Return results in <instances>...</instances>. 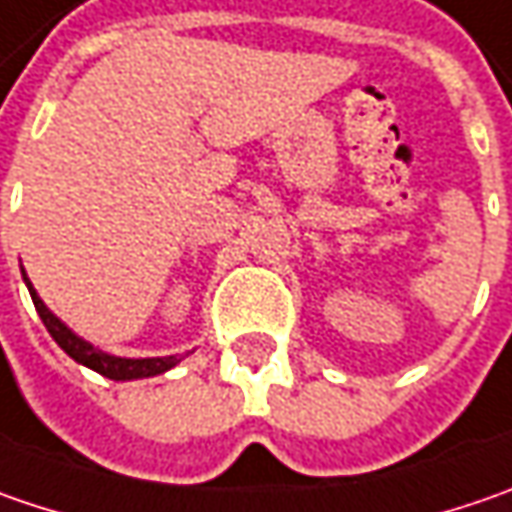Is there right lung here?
<instances>
[{"label":"right lung","mask_w":512,"mask_h":512,"mask_svg":"<svg viewBox=\"0 0 512 512\" xmlns=\"http://www.w3.org/2000/svg\"><path fill=\"white\" fill-rule=\"evenodd\" d=\"M22 278L28 283V292H31V300H34L36 312H39V318L45 323V329L51 332V338H54L56 344L62 346L77 364L82 367L94 369V372H100L105 378H111V381H134V378H151V375H160V372H166V369L177 367L180 364V358L177 355H166V358H117V355H108V352H102L97 346H91L88 341H82L79 335H74L65 323L56 318L54 312L42 303V298L36 295L34 283L28 280L25 275V269H22Z\"/></svg>","instance_id":"obj_1"}]
</instances>
